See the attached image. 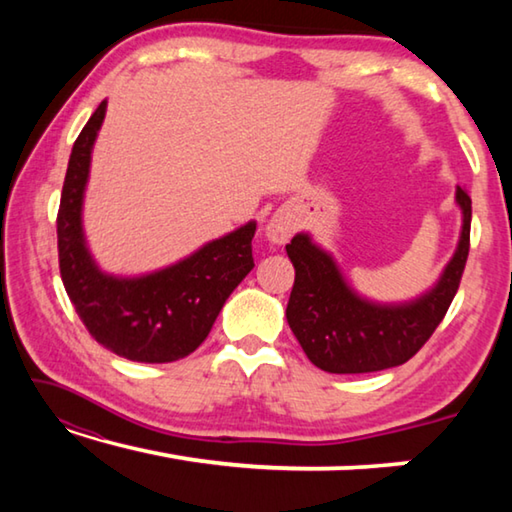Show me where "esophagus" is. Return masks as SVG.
<instances>
[{"label": "esophagus", "mask_w": 512, "mask_h": 512, "mask_svg": "<svg viewBox=\"0 0 512 512\" xmlns=\"http://www.w3.org/2000/svg\"><path fill=\"white\" fill-rule=\"evenodd\" d=\"M266 230H268V239H271L273 244H287L293 232H296V221H293L289 214L280 212L273 216Z\"/></svg>", "instance_id": "obj_1"}]
</instances>
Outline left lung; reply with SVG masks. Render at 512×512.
I'll return each mask as SVG.
<instances>
[{
	"label": "left lung",
	"mask_w": 512,
	"mask_h": 512,
	"mask_svg": "<svg viewBox=\"0 0 512 512\" xmlns=\"http://www.w3.org/2000/svg\"><path fill=\"white\" fill-rule=\"evenodd\" d=\"M463 210L458 248L440 282L427 296L400 307H381L352 293L334 259L296 235L287 255L296 268L287 320L309 361L336 375H357L402 366L436 332L461 284L470 253L472 198L456 189Z\"/></svg>",
	"instance_id": "obj_1"
}]
</instances>
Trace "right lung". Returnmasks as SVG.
<instances>
[{
  "label": "right lung",
  "mask_w": 512,
  "mask_h": 512,
  "mask_svg": "<svg viewBox=\"0 0 512 512\" xmlns=\"http://www.w3.org/2000/svg\"><path fill=\"white\" fill-rule=\"evenodd\" d=\"M106 106L99 103L69 155L56 216L60 277L85 329L103 348L142 363L178 361L207 339L223 302L255 266V223L164 271L133 280L103 275L85 248L81 203Z\"/></svg>",
  "instance_id": "right-lung-1"
}]
</instances>
